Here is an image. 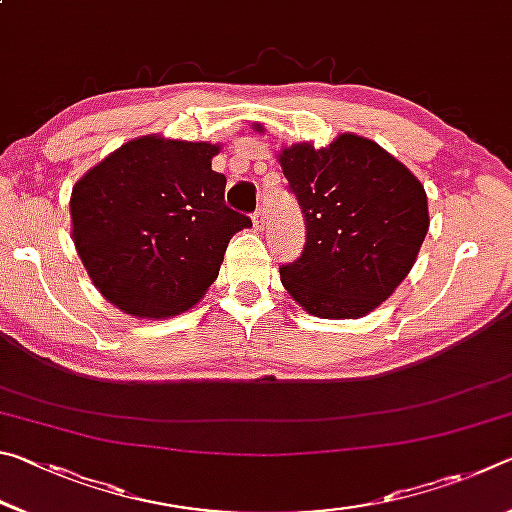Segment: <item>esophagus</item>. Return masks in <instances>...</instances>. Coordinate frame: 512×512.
Segmentation results:
<instances>
[{"instance_id": "1", "label": "esophagus", "mask_w": 512, "mask_h": 512, "mask_svg": "<svg viewBox=\"0 0 512 512\" xmlns=\"http://www.w3.org/2000/svg\"><path fill=\"white\" fill-rule=\"evenodd\" d=\"M264 221H266L264 210H262V207H257V210L253 212V225H255L257 230H262L264 228Z\"/></svg>"}]
</instances>
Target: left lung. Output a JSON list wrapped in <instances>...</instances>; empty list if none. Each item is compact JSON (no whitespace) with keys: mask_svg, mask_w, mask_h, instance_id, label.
Segmentation results:
<instances>
[{"mask_svg":"<svg viewBox=\"0 0 512 512\" xmlns=\"http://www.w3.org/2000/svg\"><path fill=\"white\" fill-rule=\"evenodd\" d=\"M289 192L305 214L307 241L280 280L320 318H359L409 275L429 230L424 187L379 144L339 135L325 149L293 144L280 153Z\"/></svg>","mask_w":512,"mask_h":512,"instance_id":"1","label":"left lung"}]
</instances>
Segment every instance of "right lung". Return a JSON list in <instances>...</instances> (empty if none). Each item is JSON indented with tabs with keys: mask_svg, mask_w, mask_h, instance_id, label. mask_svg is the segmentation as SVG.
I'll return each mask as SVG.
<instances>
[{
	"mask_svg": "<svg viewBox=\"0 0 512 512\" xmlns=\"http://www.w3.org/2000/svg\"><path fill=\"white\" fill-rule=\"evenodd\" d=\"M214 144L140 137L72 189V237L94 287L126 314L167 318L201 300L235 232Z\"/></svg>",
	"mask_w": 512,
	"mask_h": 512,
	"instance_id": "1",
	"label": "right lung"
}]
</instances>
